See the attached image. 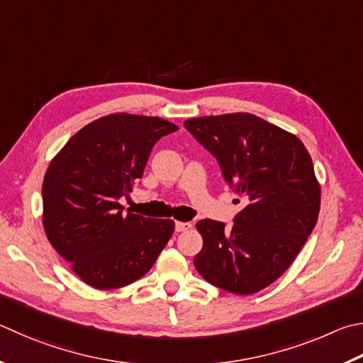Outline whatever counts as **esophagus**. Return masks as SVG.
Wrapping results in <instances>:
<instances>
[{"instance_id": "34e87169", "label": "esophagus", "mask_w": 363, "mask_h": 363, "mask_svg": "<svg viewBox=\"0 0 363 363\" xmlns=\"http://www.w3.org/2000/svg\"><path fill=\"white\" fill-rule=\"evenodd\" d=\"M176 232H186V230L192 228V223L190 222H176Z\"/></svg>"}]
</instances>
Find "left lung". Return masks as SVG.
Segmentation results:
<instances>
[{
    "label": "left lung",
    "instance_id": "left-lung-1",
    "mask_svg": "<svg viewBox=\"0 0 363 363\" xmlns=\"http://www.w3.org/2000/svg\"><path fill=\"white\" fill-rule=\"evenodd\" d=\"M184 127L247 201L230 228L196 222L203 236L196 272L222 291L259 292L291 267L318 222L320 189L311 157L298 138L249 113L189 118Z\"/></svg>",
    "mask_w": 363,
    "mask_h": 363
}]
</instances>
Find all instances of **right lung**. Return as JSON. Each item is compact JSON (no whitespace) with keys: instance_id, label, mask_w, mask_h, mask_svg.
Segmentation results:
<instances>
[{"instance_id":"add662e5","label":"right lung","mask_w":363,"mask_h":363,"mask_svg":"<svg viewBox=\"0 0 363 363\" xmlns=\"http://www.w3.org/2000/svg\"><path fill=\"white\" fill-rule=\"evenodd\" d=\"M176 130L159 117L111 114L79 130L50 162L43 182L45 235L89 286L131 284L169 241L173 220L131 214L118 200L141 179L155 143Z\"/></svg>"}]
</instances>
